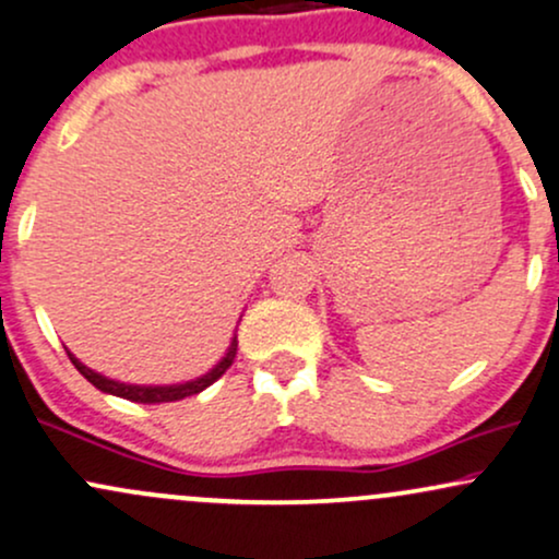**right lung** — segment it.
Returning a JSON list of instances; mask_svg holds the SVG:
<instances>
[{
	"mask_svg": "<svg viewBox=\"0 0 559 559\" xmlns=\"http://www.w3.org/2000/svg\"><path fill=\"white\" fill-rule=\"evenodd\" d=\"M236 346H239V342H230L228 346V355L223 357L221 362L215 365L213 370H210L207 376L197 378V381H189V383H181V386H128V383H118V381H110V378L94 373V370H88L86 365L75 360L73 355L68 352L70 362L79 368V373L86 378L88 383H94L96 389L99 391H107V394H115V396H123V400H131V402H141V404H157V402H178V400H186V396H194L199 394V391H204L210 386V383H215L217 378H221L226 370L230 368V362H234L236 357Z\"/></svg>",
	"mask_w": 559,
	"mask_h": 559,
	"instance_id": "right-lung-1",
	"label": "right lung"
}]
</instances>
